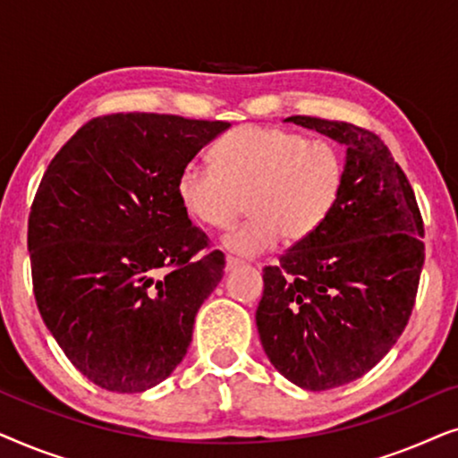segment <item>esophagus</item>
<instances>
[{
  "mask_svg": "<svg viewBox=\"0 0 458 458\" xmlns=\"http://www.w3.org/2000/svg\"><path fill=\"white\" fill-rule=\"evenodd\" d=\"M225 262H227V271H233V268L243 265V260L237 259V256H227V259H225Z\"/></svg>",
  "mask_w": 458,
  "mask_h": 458,
  "instance_id": "obj_1",
  "label": "esophagus"
}]
</instances>
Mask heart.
I'll use <instances>...</instances> for the list:
<instances>
[{
    "label": "heart",
    "mask_w": 458,
    "mask_h": 458,
    "mask_svg": "<svg viewBox=\"0 0 458 458\" xmlns=\"http://www.w3.org/2000/svg\"><path fill=\"white\" fill-rule=\"evenodd\" d=\"M212 165L181 168L177 193L187 215L208 229H229L243 212L246 223L225 246L256 256L285 242L310 240L335 210L346 183V162L329 141H310L300 131L242 124L210 149Z\"/></svg>",
    "instance_id": "heart-1"
}]
</instances>
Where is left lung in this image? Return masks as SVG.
I'll list each match as a JSON object with an SVG mask.
<instances>
[{
	"instance_id": "1",
	"label": "left lung",
	"mask_w": 458,
	"mask_h": 458,
	"mask_svg": "<svg viewBox=\"0 0 458 458\" xmlns=\"http://www.w3.org/2000/svg\"><path fill=\"white\" fill-rule=\"evenodd\" d=\"M344 143L346 183L329 221L262 271V348L300 387L359 379L398 342L425 260L423 218L406 174L379 135L344 121L290 116Z\"/></svg>"
}]
</instances>
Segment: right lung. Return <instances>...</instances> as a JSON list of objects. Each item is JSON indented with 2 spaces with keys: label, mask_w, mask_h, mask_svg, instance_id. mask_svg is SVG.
<instances>
[{
  "label": "right lung",
  "mask_w": 458,
  "mask_h": 458,
  "mask_svg": "<svg viewBox=\"0 0 458 458\" xmlns=\"http://www.w3.org/2000/svg\"><path fill=\"white\" fill-rule=\"evenodd\" d=\"M229 127L154 112L85 123L49 162L29 215L37 309L68 360L110 392L174 371L223 277L177 193L181 168Z\"/></svg>",
  "instance_id": "right-lung-1"
}]
</instances>
